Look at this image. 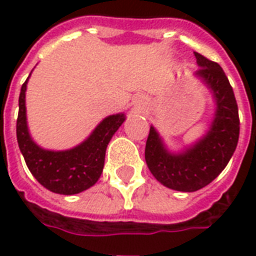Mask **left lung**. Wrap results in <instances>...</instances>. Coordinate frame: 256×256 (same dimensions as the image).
Here are the masks:
<instances>
[{
    "label": "left lung",
    "mask_w": 256,
    "mask_h": 256,
    "mask_svg": "<svg viewBox=\"0 0 256 256\" xmlns=\"http://www.w3.org/2000/svg\"><path fill=\"white\" fill-rule=\"evenodd\" d=\"M194 56L200 66L196 75L204 79L216 100L211 130L181 155L168 154L154 128L145 145V160L154 177L167 188L181 192H194L214 181L230 160L240 134L236 97L224 70L200 53L194 52Z\"/></svg>",
    "instance_id": "1"
}]
</instances>
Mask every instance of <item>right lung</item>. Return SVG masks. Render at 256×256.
<instances>
[{
	"instance_id": "add662e5",
	"label": "right lung",
	"mask_w": 256,
	"mask_h": 256,
	"mask_svg": "<svg viewBox=\"0 0 256 256\" xmlns=\"http://www.w3.org/2000/svg\"><path fill=\"white\" fill-rule=\"evenodd\" d=\"M26 84L27 80L20 90L16 136L31 174L42 186L60 194H75L93 186L102 172L106 145L124 120L123 114L106 118L89 138L74 150L62 152L45 150L31 140L27 130Z\"/></svg>"
}]
</instances>
